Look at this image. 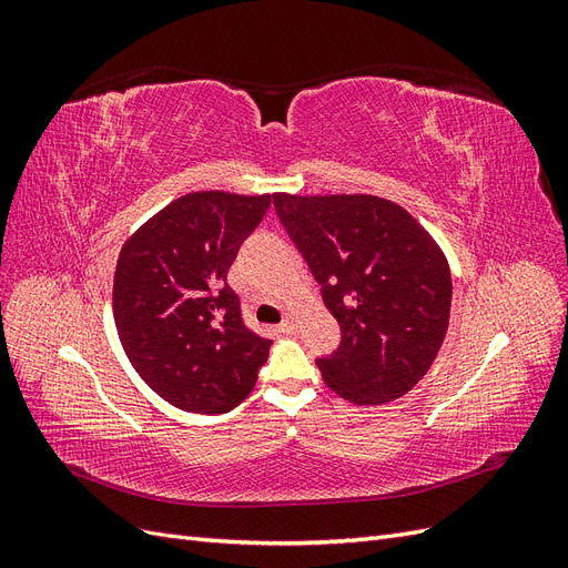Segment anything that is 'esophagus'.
Wrapping results in <instances>:
<instances>
[{
    "label": "esophagus",
    "instance_id": "obj_1",
    "mask_svg": "<svg viewBox=\"0 0 568 568\" xmlns=\"http://www.w3.org/2000/svg\"><path fill=\"white\" fill-rule=\"evenodd\" d=\"M280 329H282V334H294L298 329V317H294V315L284 317V322L280 324Z\"/></svg>",
    "mask_w": 568,
    "mask_h": 568
}]
</instances>
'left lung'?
Instances as JSON below:
<instances>
[{
	"label": "left lung",
	"mask_w": 568,
	"mask_h": 568,
	"mask_svg": "<svg viewBox=\"0 0 568 568\" xmlns=\"http://www.w3.org/2000/svg\"><path fill=\"white\" fill-rule=\"evenodd\" d=\"M322 286L341 346L317 367L341 398L382 405L432 369L448 334V257L403 205L372 194H272Z\"/></svg>",
	"instance_id": "left-lung-1"
}]
</instances>
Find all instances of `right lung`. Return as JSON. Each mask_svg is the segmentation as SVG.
Segmentation results:
<instances>
[{
    "mask_svg": "<svg viewBox=\"0 0 568 568\" xmlns=\"http://www.w3.org/2000/svg\"><path fill=\"white\" fill-rule=\"evenodd\" d=\"M270 194L192 192L120 248L113 320L136 374L184 412L222 415L253 390L272 341L251 332L227 272Z\"/></svg>",
    "mask_w": 568,
    "mask_h": 568,
    "instance_id": "obj_1",
    "label": "right lung"
}]
</instances>
